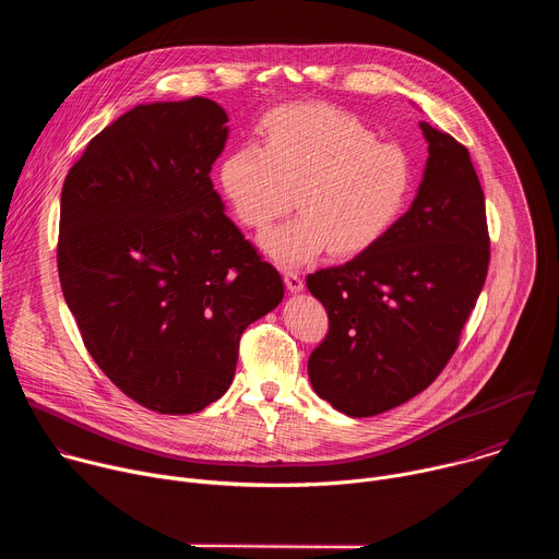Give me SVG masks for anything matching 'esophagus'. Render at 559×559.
Returning <instances> with one entry per match:
<instances>
[{
    "instance_id": "34e87169",
    "label": "esophagus",
    "mask_w": 559,
    "mask_h": 559,
    "mask_svg": "<svg viewBox=\"0 0 559 559\" xmlns=\"http://www.w3.org/2000/svg\"><path fill=\"white\" fill-rule=\"evenodd\" d=\"M283 281H285V285H287L289 292H300V289H302V278H300V274H296V272H285V274H283Z\"/></svg>"
}]
</instances>
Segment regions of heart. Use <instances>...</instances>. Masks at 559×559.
<instances>
[{"label": "heart", "mask_w": 559, "mask_h": 559, "mask_svg": "<svg viewBox=\"0 0 559 559\" xmlns=\"http://www.w3.org/2000/svg\"><path fill=\"white\" fill-rule=\"evenodd\" d=\"M259 132L261 145L241 143L221 158L218 188L238 223L257 231L296 201L300 212L263 238L281 265L328 250L343 259L365 254L407 212L418 177L414 154L380 141L358 117L330 104H289L270 110Z\"/></svg>", "instance_id": "1"}]
</instances>
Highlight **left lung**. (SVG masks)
Returning a JSON list of instances; mask_svg holds the SVG:
<instances>
[{
  "label": "left lung",
  "instance_id": "left-lung-1",
  "mask_svg": "<svg viewBox=\"0 0 559 559\" xmlns=\"http://www.w3.org/2000/svg\"><path fill=\"white\" fill-rule=\"evenodd\" d=\"M420 128L429 158L409 212L369 252L307 276L330 318L309 380L352 418L403 405L440 376L489 272L485 192L468 150Z\"/></svg>",
  "mask_w": 559,
  "mask_h": 559
}]
</instances>
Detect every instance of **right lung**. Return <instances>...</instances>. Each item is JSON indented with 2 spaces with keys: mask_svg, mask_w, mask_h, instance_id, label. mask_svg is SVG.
I'll return each instance as SVG.
<instances>
[{
  "mask_svg": "<svg viewBox=\"0 0 559 559\" xmlns=\"http://www.w3.org/2000/svg\"><path fill=\"white\" fill-rule=\"evenodd\" d=\"M225 123L203 97L136 106L93 136L61 188L63 298L99 369L156 414L218 401L241 334L285 292L210 179Z\"/></svg>",
  "mask_w": 559,
  "mask_h": 559,
  "instance_id": "obj_1",
  "label": "right lung"
}]
</instances>
